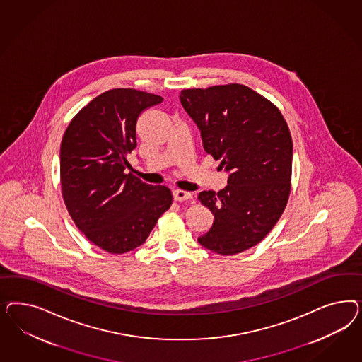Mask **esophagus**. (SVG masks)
<instances>
[{
	"mask_svg": "<svg viewBox=\"0 0 362 362\" xmlns=\"http://www.w3.org/2000/svg\"><path fill=\"white\" fill-rule=\"evenodd\" d=\"M173 197H174L176 202H185V200L192 199V195H191L189 192L182 191V189H174V191H173Z\"/></svg>",
	"mask_w": 362,
	"mask_h": 362,
	"instance_id": "34e87169",
	"label": "esophagus"
}]
</instances>
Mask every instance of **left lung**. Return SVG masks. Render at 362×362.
<instances>
[{
    "mask_svg": "<svg viewBox=\"0 0 362 362\" xmlns=\"http://www.w3.org/2000/svg\"><path fill=\"white\" fill-rule=\"evenodd\" d=\"M179 98L204 151L228 174L219 192L197 195L214 215L197 241L223 256L243 252L263 240L286 206L293 158L288 124L274 103L244 85L187 88Z\"/></svg>",
    "mask_w": 362,
    "mask_h": 362,
    "instance_id": "left-lung-1",
    "label": "left lung"
}]
</instances>
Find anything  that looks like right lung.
<instances>
[{"label":"right lung","instance_id":"right-lung-1","mask_svg":"<svg viewBox=\"0 0 362 362\" xmlns=\"http://www.w3.org/2000/svg\"><path fill=\"white\" fill-rule=\"evenodd\" d=\"M162 102L150 93L112 88L81 110L64 134L59 170L66 207L79 230L107 252L142 245L173 203L167 187L124 174L126 156L136 147L138 118Z\"/></svg>","mask_w":362,"mask_h":362}]
</instances>
